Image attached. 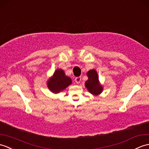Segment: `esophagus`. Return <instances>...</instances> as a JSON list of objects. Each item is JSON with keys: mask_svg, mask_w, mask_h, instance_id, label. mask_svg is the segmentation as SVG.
Segmentation results:
<instances>
[{"mask_svg": "<svg viewBox=\"0 0 149 149\" xmlns=\"http://www.w3.org/2000/svg\"><path fill=\"white\" fill-rule=\"evenodd\" d=\"M81 78L80 77H77V78H75V81H76V83L77 84H79L80 83V82L81 81Z\"/></svg>", "mask_w": 149, "mask_h": 149, "instance_id": "obj_1", "label": "esophagus"}]
</instances>
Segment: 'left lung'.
<instances>
[{
	"label": "left lung",
	"mask_w": 149,
	"mask_h": 149,
	"mask_svg": "<svg viewBox=\"0 0 149 149\" xmlns=\"http://www.w3.org/2000/svg\"><path fill=\"white\" fill-rule=\"evenodd\" d=\"M87 75L88 79L85 83L86 88L92 95L100 94L103 90V87L99 81L97 71L95 69H91L87 72Z\"/></svg>",
	"instance_id": "8db88e82"
}]
</instances>
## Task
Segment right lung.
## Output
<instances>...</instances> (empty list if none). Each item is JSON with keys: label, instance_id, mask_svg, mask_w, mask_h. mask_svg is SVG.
I'll return each mask as SVG.
<instances>
[{"label": "right lung", "instance_id": "add662e5", "mask_svg": "<svg viewBox=\"0 0 149 149\" xmlns=\"http://www.w3.org/2000/svg\"><path fill=\"white\" fill-rule=\"evenodd\" d=\"M72 84L71 79L65 76L62 69H57L53 74L52 77L47 82L48 88L53 93L57 94L67 88Z\"/></svg>", "mask_w": 149, "mask_h": 149}]
</instances>
